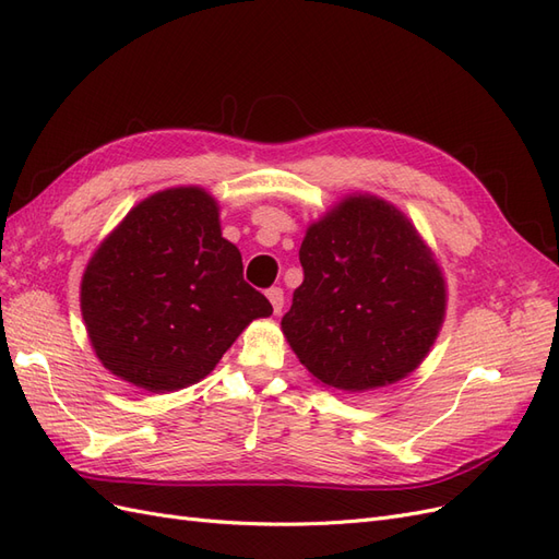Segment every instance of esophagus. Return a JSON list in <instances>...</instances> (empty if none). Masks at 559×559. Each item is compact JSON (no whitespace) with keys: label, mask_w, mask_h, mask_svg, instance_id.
Wrapping results in <instances>:
<instances>
[{"label":"esophagus","mask_w":559,"mask_h":559,"mask_svg":"<svg viewBox=\"0 0 559 559\" xmlns=\"http://www.w3.org/2000/svg\"><path fill=\"white\" fill-rule=\"evenodd\" d=\"M265 296L270 300V306H273V312L280 314L282 308H284V292L280 289V286H273V289H267Z\"/></svg>","instance_id":"1"}]
</instances>
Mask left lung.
Listing matches in <instances>:
<instances>
[{"mask_svg": "<svg viewBox=\"0 0 559 559\" xmlns=\"http://www.w3.org/2000/svg\"><path fill=\"white\" fill-rule=\"evenodd\" d=\"M300 265L282 333L317 382L368 392L425 361L445 319V277L392 202L345 195L308 226Z\"/></svg>", "mask_w": 559, "mask_h": 559, "instance_id": "obj_1", "label": "left lung"}]
</instances>
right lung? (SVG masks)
Returning <instances> with one entry per match:
<instances>
[{
	"label": "right lung",
	"instance_id": "1",
	"mask_svg": "<svg viewBox=\"0 0 559 559\" xmlns=\"http://www.w3.org/2000/svg\"><path fill=\"white\" fill-rule=\"evenodd\" d=\"M81 314L111 376L165 394L210 376L273 306L245 282L218 202L177 186L144 198L99 242L81 277Z\"/></svg>",
	"mask_w": 559,
	"mask_h": 559
}]
</instances>
